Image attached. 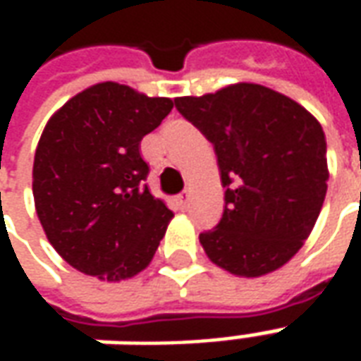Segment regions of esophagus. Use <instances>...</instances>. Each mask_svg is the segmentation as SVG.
<instances>
[{
    "label": "esophagus",
    "mask_w": 361,
    "mask_h": 361,
    "mask_svg": "<svg viewBox=\"0 0 361 361\" xmlns=\"http://www.w3.org/2000/svg\"><path fill=\"white\" fill-rule=\"evenodd\" d=\"M189 199H191V193H189V191H183V193H180V195L176 197V203L180 204L181 209H185L189 204Z\"/></svg>",
    "instance_id": "1"
}]
</instances>
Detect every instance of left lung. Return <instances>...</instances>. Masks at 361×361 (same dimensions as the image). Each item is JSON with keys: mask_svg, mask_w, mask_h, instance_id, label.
I'll use <instances>...</instances> for the list:
<instances>
[{"mask_svg": "<svg viewBox=\"0 0 361 361\" xmlns=\"http://www.w3.org/2000/svg\"><path fill=\"white\" fill-rule=\"evenodd\" d=\"M212 142L224 212L199 242L235 276L257 279L286 265L317 222L326 195V141L310 111L276 90L235 82L173 100Z\"/></svg>", "mask_w": 361, "mask_h": 361, "instance_id": "obj_1", "label": "left lung"}]
</instances>
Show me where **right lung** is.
<instances>
[{
  "label": "right lung",
  "mask_w": 361,
  "mask_h": 361,
  "mask_svg": "<svg viewBox=\"0 0 361 361\" xmlns=\"http://www.w3.org/2000/svg\"><path fill=\"white\" fill-rule=\"evenodd\" d=\"M172 108V98L106 81L48 119L32 166L36 214L77 271L119 282L154 257L173 212L145 185L141 141Z\"/></svg>",
  "instance_id": "1"
}]
</instances>
